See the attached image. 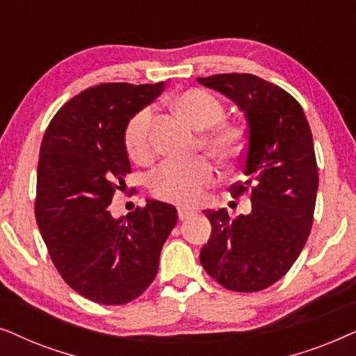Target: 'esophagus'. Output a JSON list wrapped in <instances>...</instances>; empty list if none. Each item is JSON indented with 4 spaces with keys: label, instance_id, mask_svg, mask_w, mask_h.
I'll use <instances>...</instances> for the list:
<instances>
[{
    "label": "esophagus",
    "instance_id": "1",
    "mask_svg": "<svg viewBox=\"0 0 356 356\" xmlns=\"http://www.w3.org/2000/svg\"><path fill=\"white\" fill-rule=\"evenodd\" d=\"M177 215H179V220H181V221L188 220V218L193 215V210H191V208H179Z\"/></svg>",
    "mask_w": 356,
    "mask_h": 356
}]
</instances>
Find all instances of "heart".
Masks as SVG:
<instances>
[{"label":"heart","instance_id":"b5f03b06","mask_svg":"<svg viewBox=\"0 0 356 356\" xmlns=\"http://www.w3.org/2000/svg\"><path fill=\"white\" fill-rule=\"evenodd\" d=\"M172 111L192 129L202 131L200 148L222 165L234 163L245 148V127L226 120V107L220 99L203 89H187L170 101ZM154 117L145 107L130 118L125 130V146L130 158L138 164H148L154 158ZM215 181V168L205 158L191 163H168L149 179V191L159 200L174 205H193L203 191Z\"/></svg>","mask_w":356,"mask_h":356}]
</instances>
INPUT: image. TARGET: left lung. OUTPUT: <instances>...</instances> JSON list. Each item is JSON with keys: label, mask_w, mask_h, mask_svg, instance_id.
<instances>
[{"label": "left lung", "mask_w": 356, "mask_h": 356, "mask_svg": "<svg viewBox=\"0 0 356 356\" xmlns=\"http://www.w3.org/2000/svg\"><path fill=\"white\" fill-rule=\"evenodd\" d=\"M231 99L248 120L245 181L229 187L250 192L252 211L229 218L225 208L205 210L211 236L200 262L227 290L260 291L295 264L311 233L319 174L309 123L285 89L249 73L197 78Z\"/></svg>", "instance_id": "left-lung-1"}]
</instances>
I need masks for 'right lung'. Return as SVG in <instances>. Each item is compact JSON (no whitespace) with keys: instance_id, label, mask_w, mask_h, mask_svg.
<instances>
[{"instance_id":"1","label":"right lung","mask_w":356,"mask_h":356,"mask_svg":"<svg viewBox=\"0 0 356 356\" xmlns=\"http://www.w3.org/2000/svg\"><path fill=\"white\" fill-rule=\"evenodd\" d=\"M163 88H89L55 113L42 140L35 197L42 239L61 278L99 305H127L151 285L177 222V210L158 200L118 220L107 208L131 170L127 125Z\"/></svg>"}]
</instances>
